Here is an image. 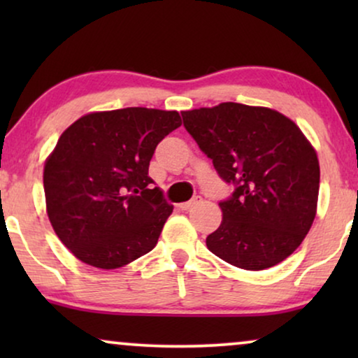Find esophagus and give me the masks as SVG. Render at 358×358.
Segmentation results:
<instances>
[{
  "mask_svg": "<svg viewBox=\"0 0 358 358\" xmlns=\"http://www.w3.org/2000/svg\"><path fill=\"white\" fill-rule=\"evenodd\" d=\"M199 203H202V197H194L192 200H189V202H184V203H179V208L180 210H189V208H192V207H195V205H199Z\"/></svg>",
  "mask_w": 358,
  "mask_h": 358,
  "instance_id": "1",
  "label": "esophagus"
}]
</instances>
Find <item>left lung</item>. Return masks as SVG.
Segmentation results:
<instances>
[{
	"label": "left lung",
	"mask_w": 358,
	"mask_h": 358,
	"mask_svg": "<svg viewBox=\"0 0 358 358\" xmlns=\"http://www.w3.org/2000/svg\"><path fill=\"white\" fill-rule=\"evenodd\" d=\"M185 130L233 184L207 248L246 271L277 266L316 217L320 163L303 131L280 112L238 102L182 112Z\"/></svg>",
	"instance_id": "1"
}]
</instances>
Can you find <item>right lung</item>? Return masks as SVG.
<instances>
[{"label":"right lung","mask_w":358,"mask_h":358,"mask_svg":"<svg viewBox=\"0 0 358 358\" xmlns=\"http://www.w3.org/2000/svg\"><path fill=\"white\" fill-rule=\"evenodd\" d=\"M179 112H92L63 131L43 168L47 213L60 241L87 266L119 268L156 246L173 205L148 176Z\"/></svg>","instance_id":"obj_1"}]
</instances>
